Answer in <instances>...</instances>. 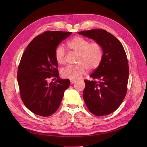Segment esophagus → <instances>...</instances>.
Segmentation results:
<instances>
[{"mask_svg": "<svg viewBox=\"0 0 147 147\" xmlns=\"http://www.w3.org/2000/svg\"><path fill=\"white\" fill-rule=\"evenodd\" d=\"M75 80H70V84H73Z\"/></svg>", "mask_w": 147, "mask_h": 147, "instance_id": "esophagus-1", "label": "esophagus"}]
</instances>
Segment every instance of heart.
Masks as SVG:
<instances>
[{
    "mask_svg": "<svg viewBox=\"0 0 147 147\" xmlns=\"http://www.w3.org/2000/svg\"><path fill=\"white\" fill-rule=\"evenodd\" d=\"M69 49L78 55L75 66H68L63 69L61 74L64 78L71 80L78 78L84 74L87 69L94 70L100 65L103 56V50L98 42H92L84 38L76 36L67 42ZM55 57L57 64L66 63V52L62 45L58 46L55 51Z\"/></svg>",
    "mask_w": 147,
    "mask_h": 147,
    "instance_id": "heart-1",
    "label": "heart"
}]
</instances>
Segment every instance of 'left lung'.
Listing matches in <instances>:
<instances>
[{
    "mask_svg": "<svg viewBox=\"0 0 147 147\" xmlns=\"http://www.w3.org/2000/svg\"><path fill=\"white\" fill-rule=\"evenodd\" d=\"M78 34L98 42L103 50L100 65L90 76L93 80H84V100L94 115H109L120 107L127 91L129 68L126 53L120 42L106 30L93 29Z\"/></svg>",
    "mask_w": 147,
    "mask_h": 147,
    "instance_id": "8db88e82",
    "label": "left lung"
}]
</instances>
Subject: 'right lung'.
Returning a JSON list of instances; mask_svg holds the SVG:
<instances>
[{
  "instance_id": "obj_1",
  "label": "right lung",
  "mask_w": 147,
  "mask_h": 147,
  "mask_svg": "<svg viewBox=\"0 0 147 147\" xmlns=\"http://www.w3.org/2000/svg\"><path fill=\"white\" fill-rule=\"evenodd\" d=\"M71 34L57 31L42 33L31 41L21 58L17 71L20 97L25 106L37 115L47 117L55 113L70 84L69 79L59 77L55 51ZM52 78L57 79L48 83Z\"/></svg>"
}]
</instances>
